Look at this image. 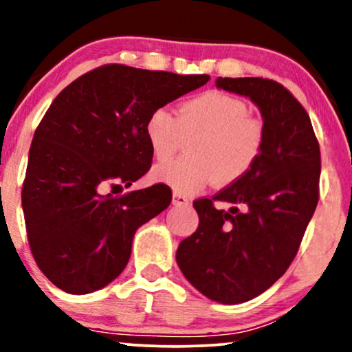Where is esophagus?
<instances>
[{"label":"esophagus","instance_id":"1","mask_svg":"<svg viewBox=\"0 0 352 352\" xmlns=\"http://www.w3.org/2000/svg\"><path fill=\"white\" fill-rule=\"evenodd\" d=\"M172 204L175 205V207H185V205L190 204V199L187 195H184V193L175 192L172 197Z\"/></svg>","mask_w":352,"mask_h":352}]
</instances>
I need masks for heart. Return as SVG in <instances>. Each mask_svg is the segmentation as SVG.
Masks as SVG:
<instances>
[{"instance_id":"heart-1","label":"heart","mask_w":352,"mask_h":352,"mask_svg":"<svg viewBox=\"0 0 352 352\" xmlns=\"http://www.w3.org/2000/svg\"><path fill=\"white\" fill-rule=\"evenodd\" d=\"M248 106L227 92L210 91L185 100L177 114L159 107L145 120V137L157 160H167L188 142L187 157L157 164L152 179L179 193H193L210 180L227 185L250 172L263 148V127Z\"/></svg>"}]
</instances>
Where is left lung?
Here are the masks:
<instances>
[{
  "instance_id": "8db88e82",
  "label": "left lung",
  "mask_w": 352,
  "mask_h": 352,
  "mask_svg": "<svg viewBox=\"0 0 352 352\" xmlns=\"http://www.w3.org/2000/svg\"><path fill=\"white\" fill-rule=\"evenodd\" d=\"M215 84L260 109L263 148L241 179L212 200L193 201L199 228L180 241L175 256L204 296L238 305L266 292L296 256L318 205L321 153L308 112L281 84L263 78ZM215 199L232 207L218 210Z\"/></svg>"
}]
</instances>
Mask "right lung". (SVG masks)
<instances>
[{
  "label": "right lung",
  "mask_w": 352,
  "mask_h": 352,
  "mask_svg": "<svg viewBox=\"0 0 352 352\" xmlns=\"http://www.w3.org/2000/svg\"><path fill=\"white\" fill-rule=\"evenodd\" d=\"M208 79L107 64L52 100L34 132L21 193L31 252L52 285L87 294L122 273L137 228L170 205L172 192L162 184L116 197L100 190L127 188L147 173L148 114Z\"/></svg>",
  "instance_id": "obj_1"
}]
</instances>
